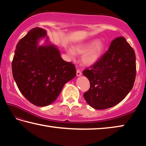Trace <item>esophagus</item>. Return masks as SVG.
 <instances>
[{
	"mask_svg": "<svg viewBox=\"0 0 146 146\" xmlns=\"http://www.w3.org/2000/svg\"><path fill=\"white\" fill-rule=\"evenodd\" d=\"M82 75V72H81V71L79 70H76V76H81Z\"/></svg>",
	"mask_w": 146,
	"mask_h": 146,
	"instance_id": "34e87169",
	"label": "esophagus"
}]
</instances>
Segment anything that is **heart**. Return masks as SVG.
Instances as JSON below:
<instances>
[{
	"label": "heart",
	"instance_id": "1",
	"mask_svg": "<svg viewBox=\"0 0 146 146\" xmlns=\"http://www.w3.org/2000/svg\"><path fill=\"white\" fill-rule=\"evenodd\" d=\"M106 49L105 44L97 39H94L86 43L79 44L73 48H70L68 53L72 58L76 53L82 55V61L86 66H91L98 62L102 57Z\"/></svg>",
	"mask_w": 146,
	"mask_h": 146
}]
</instances>
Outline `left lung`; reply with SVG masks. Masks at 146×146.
<instances>
[{
	"label": "left lung",
	"mask_w": 146,
	"mask_h": 146,
	"mask_svg": "<svg viewBox=\"0 0 146 146\" xmlns=\"http://www.w3.org/2000/svg\"><path fill=\"white\" fill-rule=\"evenodd\" d=\"M90 88L84 97L91 107L105 110L126 97L136 76L135 51L123 36L114 39L98 62L83 71Z\"/></svg>",
	"instance_id": "left-lung-1"
}]
</instances>
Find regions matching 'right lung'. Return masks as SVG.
Here are the masks:
<instances>
[{
  "label": "right lung",
  "instance_id": "obj_1",
  "mask_svg": "<svg viewBox=\"0 0 146 146\" xmlns=\"http://www.w3.org/2000/svg\"><path fill=\"white\" fill-rule=\"evenodd\" d=\"M46 38V44L38 41ZM12 73L17 87L27 100L36 106L55 101L66 82L75 78L76 69L61 58L60 51L49 42L45 29L35 28L17 44Z\"/></svg>",
  "mask_w": 146,
  "mask_h": 146
}]
</instances>
